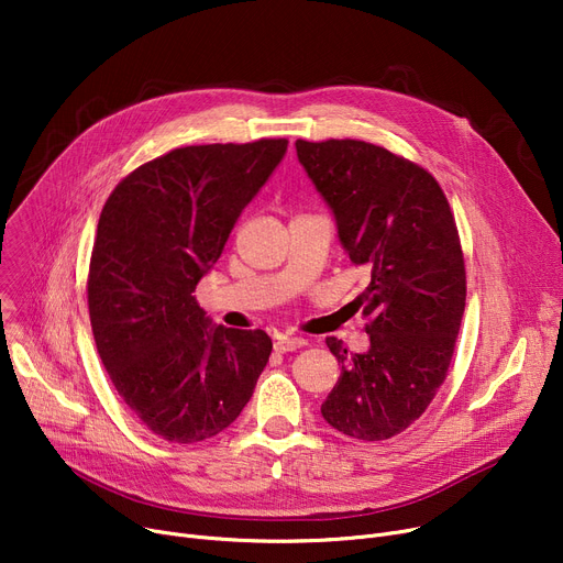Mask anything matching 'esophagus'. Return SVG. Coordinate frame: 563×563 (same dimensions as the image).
<instances>
[{"label": "esophagus", "instance_id": "1", "mask_svg": "<svg viewBox=\"0 0 563 563\" xmlns=\"http://www.w3.org/2000/svg\"><path fill=\"white\" fill-rule=\"evenodd\" d=\"M308 342L303 338H289V335H280L276 342H274V349L280 351V353H287V351H297L301 346H306Z\"/></svg>", "mask_w": 563, "mask_h": 563}]
</instances>
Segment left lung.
I'll return each mask as SVG.
<instances>
[{"label":"left lung","instance_id":"1","mask_svg":"<svg viewBox=\"0 0 563 563\" xmlns=\"http://www.w3.org/2000/svg\"><path fill=\"white\" fill-rule=\"evenodd\" d=\"M297 155L333 210L338 236L372 280L353 301L367 317L369 349L349 353L321 404L333 429L388 440L416 422L448 376L465 310V262L450 202L435 177L356 139L297 141Z\"/></svg>","mask_w":563,"mask_h":563}]
</instances>
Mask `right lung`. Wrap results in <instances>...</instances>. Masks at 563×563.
Here are the masks:
<instances>
[{
  "mask_svg": "<svg viewBox=\"0 0 563 563\" xmlns=\"http://www.w3.org/2000/svg\"><path fill=\"white\" fill-rule=\"evenodd\" d=\"M285 151L287 139L175 147L102 207L86 285L96 346L125 406L168 442L230 427L269 363V335L212 327L194 291Z\"/></svg>",
  "mask_w": 563,
  "mask_h": 563,
  "instance_id": "1",
  "label": "right lung"
}]
</instances>
